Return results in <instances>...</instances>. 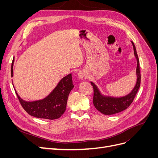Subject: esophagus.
<instances>
[{
	"instance_id": "obj_1",
	"label": "esophagus",
	"mask_w": 158,
	"mask_h": 158,
	"mask_svg": "<svg viewBox=\"0 0 158 158\" xmlns=\"http://www.w3.org/2000/svg\"><path fill=\"white\" fill-rule=\"evenodd\" d=\"M78 78H79L80 79H81V80H83V79L85 78V75L84 73H83L82 71H80L79 73H78Z\"/></svg>"
}]
</instances>
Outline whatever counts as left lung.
Here are the masks:
<instances>
[{"label": "left lung", "mask_w": 158, "mask_h": 158, "mask_svg": "<svg viewBox=\"0 0 158 158\" xmlns=\"http://www.w3.org/2000/svg\"><path fill=\"white\" fill-rule=\"evenodd\" d=\"M132 44L134 48V52H135V56L137 59V82L136 84V86L133 89L131 94H129L125 97L121 98L104 97L100 94L99 90L98 88L95 86V85L94 83L91 82V84H92L94 89V106L99 111H100L104 114H113L121 112L124 111V110H125L127 107L130 106L131 104L132 103L134 99L135 98L138 89H139L140 86L141 74L140 70L139 59H138L135 45L133 44V42H132Z\"/></svg>", "instance_id": "8db88e82"}]
</instances>
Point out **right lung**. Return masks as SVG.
<instances>
[{
    "mask_svg": "<svg viewBox=\"0 0 158 158\" xmlns=\"http://www.w3.org/2000/svg\"><path fill=\"white\" fill-rule=\"evenodd\" d=\"M13 62L11 66V76H13ZM71 74L65 76L54 90L46 98L39 101L27 102L22 99L16 92L22 107L30 115L40 118L54 120L63 114L66 107L69 93L73 88Z\"/></svg>",
    "mask_w": 158,
    "mask_h": 158,
    "instance_id": "1",
    "label": "right lung"
}]
</instances>
